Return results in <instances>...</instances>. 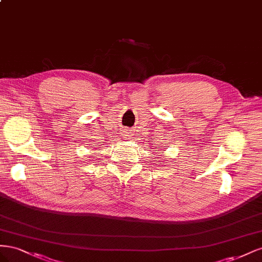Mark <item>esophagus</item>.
Masks as SVG:
<instances>
[{"label": "esophagus", "mask_w": 262, "mask_h": 262, "mask_svg": "<svg viewBox=\"0 0 262 262\" xmlns=\"http://www.w3.org/2000/svg\"><path fill=\"white\" fill-rule=\"evenodd\" d=\"M129 133H130L129 130H126V132H125V135H126V136H130Z\"/></svg>", "instance_id": "1"}]
</instances>
